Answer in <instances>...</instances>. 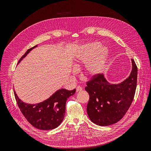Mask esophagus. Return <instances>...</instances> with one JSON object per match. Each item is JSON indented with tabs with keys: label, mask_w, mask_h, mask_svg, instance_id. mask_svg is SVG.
I'll return each mask as SVG.
<instances>
[{
	"label": "esophagus",
	"mask_w": 151,
	"mask_h": 151,
	"mask_svg": "<svg viewBox=\"0 0 151 151\" xmlns=\"http://www.w3.org/2000/svg\"><path fill=\"white\" fill-rule=\"evenodd\" d=\"M83 89V88H82V87H81V86H77V88H76V91H77V92H79V91H82Z\"/></svg>",
	"instance_id": "34e87169"
}]
</instances>
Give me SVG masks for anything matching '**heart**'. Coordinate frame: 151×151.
<instances>
[{"instance_id":"obj_1","label":"heart","mask_w":151,"mask_h":151,"mask_svg":"<svg viewBox=\"0 0 151 151\" xmlns=\"http://www.w3.org/2000/svg\"><path fill=\"white\" fill-rule=\"evenodd\" d=\"M109 50L104 46L100 47L99 42H91L82 45L74 55L76 68L86 63L84 76L89 77L101 73L106 65L109 57Z\"/></svg>"}]
</instances>
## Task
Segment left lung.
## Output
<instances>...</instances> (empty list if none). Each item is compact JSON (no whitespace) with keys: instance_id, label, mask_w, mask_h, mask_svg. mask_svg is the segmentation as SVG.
<instances>
[{"instance_id":"left-lung-1","label":"left lung","mask_w":151,"mask_h":151,"mask_svg":"<svg viewBox=\"0 0 151 151\" xmlns=\"http://www.w3.org/2000/svg\"><path fill=\"white\" fill-rule=\"evenodd\" d=\"M130 76L118 84H111L104 74H97L87 83L85 90L89 95L87 113L90 120L99 126L120 121L133 101L137 80V67L131 59Z\"/></svg>"}]
</instances>
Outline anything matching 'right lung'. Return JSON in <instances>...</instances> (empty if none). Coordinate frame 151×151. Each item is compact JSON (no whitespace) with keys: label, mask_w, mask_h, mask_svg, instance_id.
<instances>
[{"label":"right lung","mask_w":151,"mask_h":151,"mask_svg":"<svg viewBox=\"0 0 151 151\" xmlns=\"http://www.w3.org/2000/svg\"><path fill=\"white\" fill-rule=\"evenodd\" d=\"M37 46L36 45L27 50L18 63ZM75 93L76 89L72 91L60 89L43 102L28 104L21 101L15 91H14L16 102L22 115L34 127L43 130H52L60 125L65 116L67 100Z\"/></svg>","instance_id":"1"}]
</instances>
